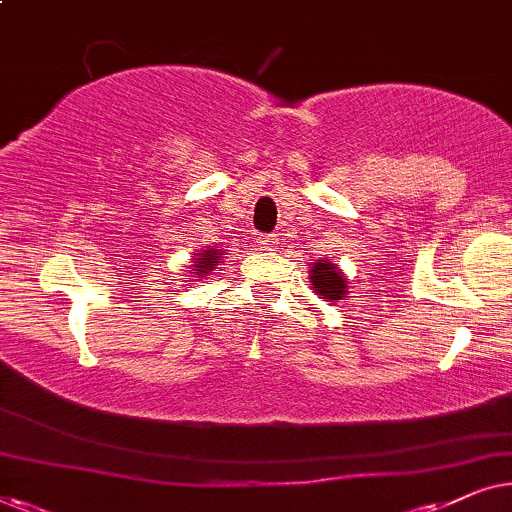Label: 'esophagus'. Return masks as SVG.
Segmentation results:
<instances>
[{"mask_svg": "<svg viewBox=\"0 0 512 512\" xmlns=\"http://www.w3.org/2000/svg\"><path fill=\"white\" fill-rule=\"evenodd\" d=\"M257 248H260V250H274L276 248V236L274 234H260V236H257Z\"/></svg>", "mask_w": 512, "mask_h": 512, "instance_id": "obj_1", "label": "esophagus"}]
</instances>
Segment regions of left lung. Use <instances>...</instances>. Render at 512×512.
Returning <instances> with one entry per match:
<instances>
[{"instance_id":"left-lung-1","label":"left lung","mask_w":512,"mask_h":512,"mask_svg":"<svg viewBox=\"0 0 512 512\" xmlns=\"http://www.w3.org/2000/svg\"><path fill=\"white\" fill-rule=\"evenodd\" d=\"M311 285L313 290L318 292L320 299H330V302H335V299H342L346 292V278L342 274V269L337 267V264L327 262V260H316L311 267Z\"/></svg>"}]
</instances>
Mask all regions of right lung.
<instances>
[{
    "instance_id": "1",
    "label": "right lung",
    "mask_w": 512,
    "mask_h": 512,
    "mask_svg": "<svg viewBox=\"0 0 512 512\" xmlns=\"http://www.w3.org/2000/svg\"><path fill=\"white\" fill-rule=\"evenodd\" d=\"M222 252L215 248V245H210L208 250L199 252V257H196V264H194V271L192 274H196V278H203L208 276L210 271H213L217 267V260H220Z\"/></svg>"
}]
</instances>
